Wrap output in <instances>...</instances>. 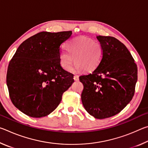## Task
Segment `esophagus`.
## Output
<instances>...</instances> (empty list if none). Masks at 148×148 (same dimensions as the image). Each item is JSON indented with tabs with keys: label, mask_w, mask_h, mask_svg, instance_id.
I'll return each instance as SVG.
<instances>
[{
	"label": "esophagus",
	"mask_w": 148,
	"mask_h": 148,
	"mask_svg": "<svg viewBox=\"0 0 148 148\" xmlns=\"http://www.w3.org/2000/svg\"><path fill=\"white\" fill-rule=\"evenodd\" d=\"M74 79L75 80V81H78V80H79V76H77V75H75V76H74Z\"/></svg>",
	"instance_id": "obj_1"
}]
</instances>
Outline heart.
Segmentation results:
<instances>
[{
  "mask_svg": "<svg viewBox=\"0 0 148 148\" xmlns=\"http://www.w3.org/2000/svg\"><path fill=\"white\" fill-rule=\"evenodd\" d=\"M66 47L67 50H61L59 57L61 66L66 71L72 69L74 61L77 64V69L86 72L92 71L99 66L103 57L102 45L87 36H77L69 40Z\"/></svg>",
  "mask_w": 148,
  "mask_h": 148,
  "instance_id": "b5f03b06",
  "label": "heart"
}]
</instances>
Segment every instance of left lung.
I'll list each match as a JSON object with an SVG mask.
<instances>
[{
    "label": "left lung",
    "instance_id": "left-lung-1",
    "mask_svg": "<svg viewBox=\"0 0 148 148\" xmlns=\"http://www.w3.org/2000/svg\"><path fill=\"white\" fill-rule=\"evenodd\" d=\"M103 57L91 73L79 77L84 85L81 98L88 113L105 119L119 113L133 97L137 65L126 46L112 36H98Z\"/></svg>",
    "mask_w": 148,
    "mask_h": 148
}]
</instances>
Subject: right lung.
Returning a JSON list of instances; mask_svg holds the SVG:
<instances>
[{
  "label": "right lung",
  "instance_id": "add662e5",
  "mask_svg": "<svg viewBox=\"0 0 148 148\" xmlns=\"http://www.w3.org/2000/svg\"><path fill=\"white\" fill-rule=\"evenodd\" d=\"M72 34L71 31L39 32L20 45L10 61L6 74L10 98L27 116L42 117L51 113L74 82L59 57L61 45Z\"/></svg>",
  "mask_w": 148,
  "mask_h": 148
}]
</instances>
